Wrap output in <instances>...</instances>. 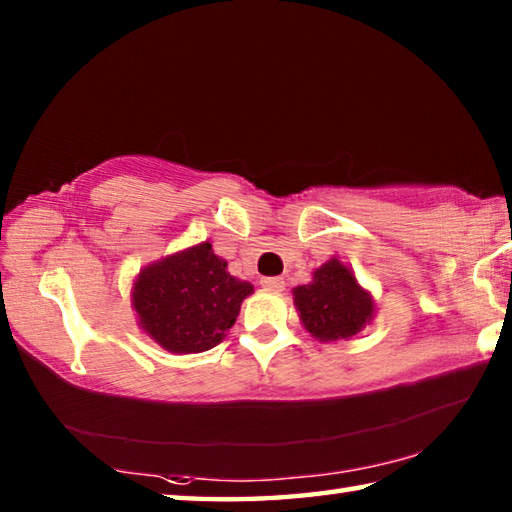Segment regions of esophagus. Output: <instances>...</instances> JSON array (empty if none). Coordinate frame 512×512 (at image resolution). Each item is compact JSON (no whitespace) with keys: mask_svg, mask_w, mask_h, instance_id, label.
<instances>
[{"mask_svg":"<svg viewBox=\"0 0 512 512\" xmlns=\"http://www.w3.org/2000/svg\"><path fill=\"white\" fill-rule=\"evenodd\" d=\"M262 287L266 291H282L284 289V280H282V277H277V275L262 277Z\"/></svg>","mask_w":512,"mask_h":512,"instance_id":"34e87169","label":"esophagus"}]
</instances>
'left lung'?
Returning <instances> with one entry per match:
<instances>
[{
    "label": "left lung",
    "instance_id": "1",
    "mask_svg": "<svg viewBox=\"0 0 512 512\" xmlns=\"http://www.w3.org/2000/svg\"><path fill=\"white\" fill-rule=\"evenodd\" d=\"M293 300L307 332L318 341L350 339L372 318V298L348 266L329 259L316 268L314 282L293 289Z\"/></svg>",
    "mask_w": 512,
    "mask_h": 512
}]
</instances>
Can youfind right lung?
I'll return each instance as SVG.
<instances>
[{
  "label": "right lung",
  "instance_id": "add662e5",
  "mask_svg": "<svg viewBox=\"0 0 512 512\" xmlns=\"http://www.w3.org/2000/svg\"><path fill=\"white\" fill-rule=\"evenodd\" d=\"M250 293L253 284L232 277L205 241L146 266L133 287V307L155 343L192 354L221 343Z\"/></svg>",
  "mask_w": 512,
  "mask_h": 512
}]
</instances>
